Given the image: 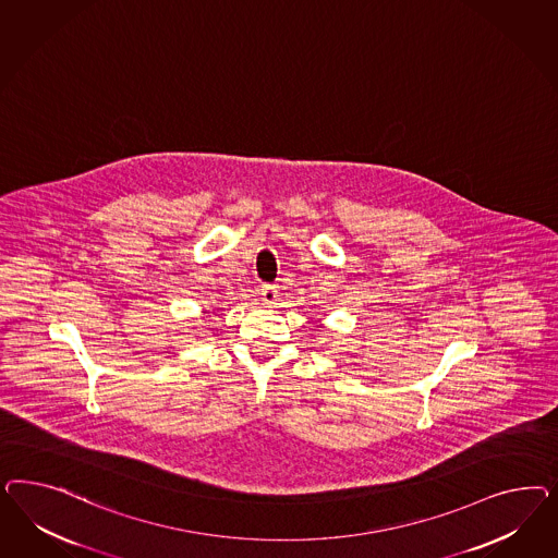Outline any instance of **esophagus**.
<instances>
[{"label": "esophagus", "mask_w": 558, "mask_h": 558, "mask_svg": "<svg viewBox=\"0 0 558 558\" xmlns=\"http://www.w3.org/2000/svg\"><path fill=\"white\" fill-rule=\"evenodd\" d=\"M276 296H278V290H276V287H271V284L262 287V301H264V303H274V301H276Z\"/></svg>", "instance_id": "1"}]
</instances>
